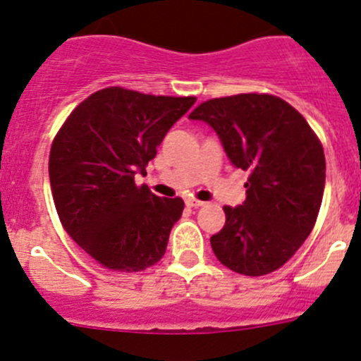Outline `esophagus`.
<instances>
[{
  "label": "esophagus",
  "mask_w": 361,
  "mask_h": 361,
  "mask_svg": "<svg viewBox=\"0 0 361 361\" xmlns=\"http://www.w3.org/2000/svg\"><path fill=\"white\" fill-rule=\"evenodd\" d=\"M187 206L188 207H201V206H204V202L197 201V199H187Z\"/></svg>",
  "instance_id": "34e87169"
}]
</instances>
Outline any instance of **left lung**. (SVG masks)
I'll use <instances>...</instances> for the list:
<instances>
[{
    "mask_svg": "<svg viewBox=\"0 0 361 361\" xmlns=\"http://www.w3.org/2000/svg\"><path fill=\"white\" fill-rule=\"evenodd\" d=\"M218 134L234 167L250 171L246 201L225 206L211 248L231 271L264 276L285 265L311 234L325 190V154L309 123L269 94L209 99L188 115Z\"/></svg>",
    "mask_w": 361,
    "mask_h": 361,
    "instance_id": "left-lung-1",
    "label": "left lung"
}]
</instances>
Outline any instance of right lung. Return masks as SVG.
Listing matches in <instances>:
<instances>
[{
    "instance_id": "right-lung-1",
    "label": "right lung",
    "mask_w": 361,
    "mask_h": 361,
    "mask_svg": "<svg viewBox=\"0 0 361 361\" xmlns=\"http://www.w3.org/2000/svg\"><path fill=\"white\" fill-rule=\"evenodd\" d=\"M194 103L110 87L82 101L57 133L49 176L61 224L104 267L137 272L166 253L185 204L136 187L134 178L147 174L167 130Z\"/></svg>"
}]
</instances>
